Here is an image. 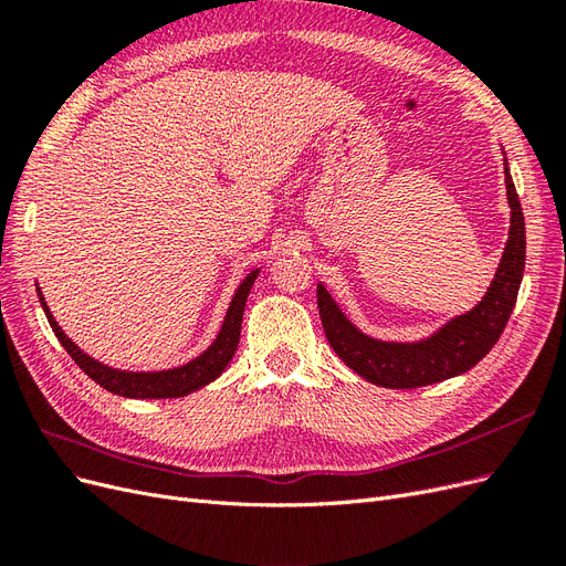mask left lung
Listing matches in <instances>:
<instances>
[{
  "instance_id": "left-lung-1",
  "label": "left lung",
  "mask_w": 566,
  "mask_h": 566,
  "mask_svg": "<svg viewBox=\"0 0 566 566\" xmlns=\"http://www.w3.org/2000/svg\"><path fill=\"white\" fill-rule=\"evenodd\" d=\"M503 165L510 205L507 243L486 295L470 312L449 318L420 339H380L352 323L328 293V287L318 281L316 297L325 337L342 361L364 380L389 389H416L449 380L474 368L503 335L507 318L515 310L526 260L522 205L515 181L510 177L507 158Z\"/></svg>"
}]
</instances>
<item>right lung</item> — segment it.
I'll return each mask as SVG.
<instances>
[{"mask_svg": "<svg viewBox=\"0 0 566 566\" xmlns=\"http://www.w3.org/2000/svg\"><path fill=\"white\" fill-rule=\"evenodd\" d=\"M260 271L262 266L252 269L241 281V285L235 287V293L229 302L227 316L221 321V328L212 339V345L205 352H200L196 358H191V361L172 366V368H163V370H125V368H115L98 361V358L82 352L75 342L63 333L54 314L49 310L40 285H38V297L51 331H54V335L59 337L63 349L73 356V361L87 373L96 385L117 394V397H127V399H179V397H186V394L202 389L205 385L214 382L219 375L227 370L229 361L238 349V339H241L243 312H245L250 287L254 285L256 276H260Z\"/></svg>", "mask_w": 566, "mask_h": 566, "instance_id": "1", "label": "right lung"}]
</instances>
